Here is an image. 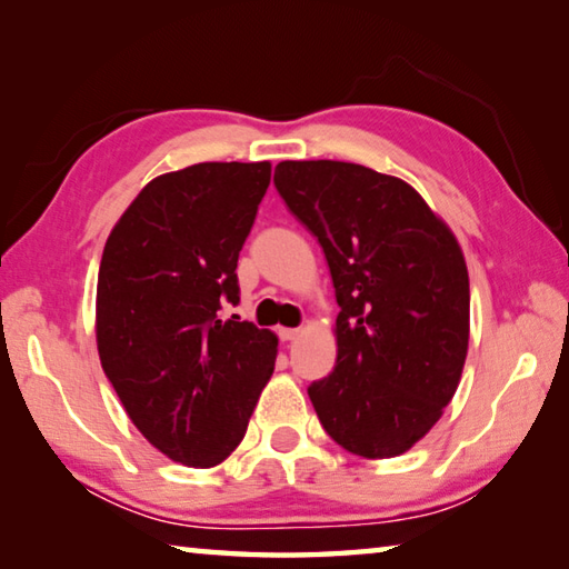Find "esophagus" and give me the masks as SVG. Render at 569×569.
Instances as JSON below:
<instances>
[{
  "label": "esophagus",
  "mask_w": 569,
  "mask_h": 569,
  "mask_svg": "<svg viewBox=\"0 0 569 569\" xmlns=\"http://www.w3.org/2000/svg\"><path fill=\"white\" fill-rule=\"evenodd\" d=\"M278 336H281V341H296L301 336V329H278Z\"/></svg>",
  "instance_id": "34e87169"
}]
</instances>
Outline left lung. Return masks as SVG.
<instances>
[{
	"label": "left lung",
	"mask_w": 569,
	"mask_h": 569,
	"mask_svg": "<svg viewBox=\"0 0 569 569\" xmlns=\"http://www.w3.org/2000/svg\"><path fill=\"white\" fill-rule=\"evenodd\" d=\"M273 182L319 238L341 311L336 366L308 397L351 455L409 451L441 419L469 349V273L451 228L401 178L283 160Z\"/></svg>",
	"instance_id": "8db88e82"
}]
</instances>
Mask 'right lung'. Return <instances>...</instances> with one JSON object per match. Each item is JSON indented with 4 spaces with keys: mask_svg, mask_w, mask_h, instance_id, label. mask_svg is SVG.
Instances as JSON below:
<instances>
[{
    "mask_svg": "<svg viewBox=\"0 0 569 569\" xmlns=\"http://www.w3.org/2000/svg\"><path fill=\"white\" fill-rule=\"evenodd\" d=\"M271 162L162 172L110 230L94 301L100 363L152 447L186 467L230 457L271 379L278 336L218 316Z\"/></svg>",
    "mask_w": 569,
    "mask_h": 569,
    "instance_id": "obj_1",
    "label": "right lung"
}]
</instances>
